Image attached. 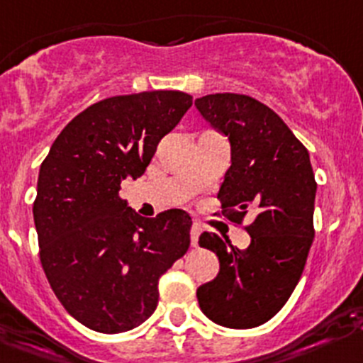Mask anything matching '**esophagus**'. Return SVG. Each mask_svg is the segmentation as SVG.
<instances>
[{"label":"esophagus","instance_id":"esophagus-1","mask_svg":"<svg viewBox=\"0 0 363 363\" xmlns=\"http://www.w3.org/2000/svg\"><path fill=\"white\" fill-rule=\"evenodd\" d=\"M199 234H201V227H199L198 223H192V227H191V245L192 247H198Z\"/></svg>","mask_w":363,"mask_h":363}]
</instances>
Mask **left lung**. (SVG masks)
<instances>
[{
    "instance_id": "1",
    "label": "left lung",
    "mask_w": 363,
    "mask_h": 363,
    "mask_svg": "<svg viewBox=\"0 0 363 363\" xmlns=\"http://www.w3.org/2000/svg\"><path fill=\"white\" fill-rule=\"evenodd\" d=\"M205 121L227 136L232 165L218 192L223 214L245 225L250 247L203 232L199 247L219 259L214 281L198 288L199 308L232 329L264 324L294 294L315 238V182L308 149L281 116L248 95L216 93L196 99Z\"/></svg>"
}]
</instances>
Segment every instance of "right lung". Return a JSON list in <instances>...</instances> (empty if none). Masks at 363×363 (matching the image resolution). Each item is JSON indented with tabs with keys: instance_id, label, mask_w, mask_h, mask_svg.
<instances>
[{
	"instance_id": "obj_1",
	"label": "right lung",
	"mask_w": 363,
	"mask_h": 363,
	"mask_svg": "<svg viewBox=\"0 0 363 363\" xmlns=\"http://www.w3.org/2000/svg\"><path fill=\"white\" fill-rule=\"evenodd\" d=\"M191 106L189 93L165 89L104 99L79 113L43 160L39 259L65 310L93 331L122 333L147 320L158 279L187 254V212L142 218L118 191L122 179L144 174Z\"/></svg>"
}]
</instances>
